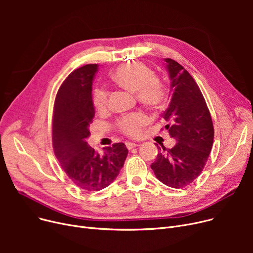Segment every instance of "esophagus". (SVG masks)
<instances>
[{
	"mask_svg": "<svg viewBox=\"0 0 253 253\" xmlns=\"http://www.w3.org/2000/svg\"><path fill=\"white\" fill-rule=\"evenodd\" d=\"M138 143H134V142H126V147L128 150H132L133 148H136L138 147Z\"/></svg>",
	"mask_w": 253,
	"mask_h": 253,
	"instance_id": "1",
	"label": "esophagus"
}]
</instances>
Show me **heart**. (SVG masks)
<instances>
[{
  "mask_svg": "<svg viewBox=\"0 0 253 253\" xmlns=\"http://www.w3.org/2000/svg\"><path fill=\"white\" fill-rule=\"evenodd\" d=\"M113 79L123 88L137 93L138 99L150 106H159L166 98V87L157 79L156 73L149 65L139 61L120 65L113 73ZM93 105L98 111L104 110L109 102V92L104 88H96L92 96ZM148 119L142 113H134L123 117L119 128L129 136H137Z\"/></svg>",
  "mask_w": 253,
  "mask_h": 253,
  "instance_id": "b5f03b06",
  "label": "heart"
}]
</instances>
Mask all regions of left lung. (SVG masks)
I'll use <instances>...</instances> for the list:
<instances>
[{
	"instance_id": "obj_1",
	"label": "left lung",
	"mask_w": 253,
	"mask_h": 253,
	"mask_svg": "<svg viewBox=\"0 0 253 253\" xmlns=\"http://www.w3.org/2000/svg\"><path fill=\"white\" fill-rule=\"evenodd\" d=\"M164 60L171 99L162 116L169 123L165 128L177 142L172 149L157 147L159 153L151 168L162 183L180 189L201 174L213 143L214 129L206 101L193 77L175 60Z\"/></svg>"
}]
</instances>
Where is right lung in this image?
<instances>
[{
	"label": "right lung",
	"mask_w": 253,
	"mask_h": 253,
	"mask_svg": "<svg viewBox=\"0 0 253 253\" xmlns=\"http://www.w3.org/2000/svg\"><path fill=\"white\" fill-rule=\"evenodd\" d=\"M97 64L75 70L61 84L54 102L52 143L63 171L78 188L100 191L110 185L124 165L128 150L118 142L98 154L89 147V126L95 115L92 82Z\"/></svg>",
	"instance_id": "obj_1"
}]
</instances>
